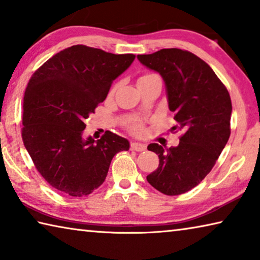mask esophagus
<instances>
[{
	"label": "esophagus",
	"mask_w": 260,
	"mask_h": 260,
	"mask_svg": "<svg viewBox=\"0 0 260 260\" xmlns=\"http://www.w3.org/2000/svg\"><path fill=\"white\" fill-rule=\"evenodd\" d=\"M131 150L144 151V150H146V146H144V144H142V143L133 142V143H131Z\"/></svg>",
	"instance_id": "1"
}]
</instances>
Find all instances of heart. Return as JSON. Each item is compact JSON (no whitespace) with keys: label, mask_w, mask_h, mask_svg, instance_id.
Returning a JSON list of instances; mask_svg holds the SVG:
<instances>
[{"label":"heart","mask_w":260,"mask_h":260,"mask_svg":"<svg viewBox=\"0 0 260 260\" xmlns=\"http://www.w3.org/2000/svg\"><path fill=\"white\" fill-rule=\"evenodd\" d=\"M153 79H160V78H159V76H158V74L153 73V72H146V73H143L142 76L139 78L138 83L144 82V81H149V80H153ZM116 87L117 86H114V88H116ZM127 127H128V129H129L131 133L136 134V135L143 133V131H144V127H143L142 121L139 120V119L132 120Z\"/></svg>","instance_id":"1"}]
</instances>
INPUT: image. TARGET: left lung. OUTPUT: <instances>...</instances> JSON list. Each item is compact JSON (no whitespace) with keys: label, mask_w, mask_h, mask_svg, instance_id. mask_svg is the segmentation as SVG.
<instances>
[{"label":"left lung","mask_w":260,"mask_h":260,"mask_svg":"<svg viewBox=\"0 0 260 260\" xmlns=\"http://www.w3.org/2000/svg\"><path fill=\"white\" fill-rule=\"evenodd\" d=\"M138 58L164 79L177 121L172 131L182 132L178 147L149 144L159 165L147 180L165 195H180L201 183L225 148L231 135V96L210 65L190 51L169 48Z\"/></svg>","instance_id":"8db88e82"}]
</instances>
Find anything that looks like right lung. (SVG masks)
<instances>
[{"label": "right lung", "mask_w": 260, "mask_h": 260, "mask_svg": "<svg viewBox=\"0 0 260 260\" xmlns=\"http://www.w3.org/2000/svg\"><path fill=\"white\" fill-rule=\"evenodd\" d=\"M134 58L77 45L57 52L30 77L21 138L38 172L64 195H89L104 182L113 156L129 149L128 141L112 132L98 141L82 133L85 120Z\"/></svg>", "instance_id": "add662e5"}]
</instances>
